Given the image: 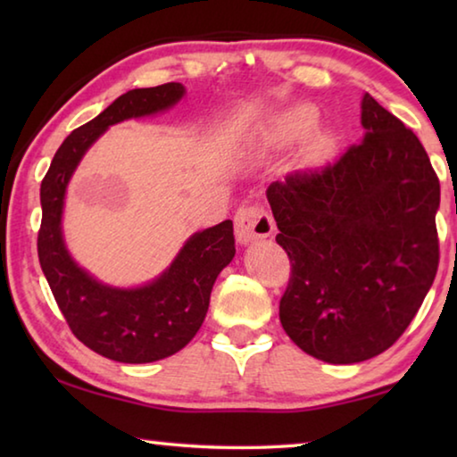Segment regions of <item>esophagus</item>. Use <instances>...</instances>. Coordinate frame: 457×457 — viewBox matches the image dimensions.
I'll use <instances>...</instances> for the list:
<instances>
[{
  "mask_svg": "<svg viewBox=\"0 0 457 457\" xmlns=\"http://www.w3.org/2000/svg\"><path fill=\"white\" fill-rule=\"evenodd\" d=\"M236 237L239 244L253 242V239L268 237L274 231V220L266 207L250 204L242 205L236 212Z\"/></svg>",
  "mask_w": 457,
  "mask_h": 457,
  "instance_id": "obj_1",
  "label": "esophagus"
}]
</instances>
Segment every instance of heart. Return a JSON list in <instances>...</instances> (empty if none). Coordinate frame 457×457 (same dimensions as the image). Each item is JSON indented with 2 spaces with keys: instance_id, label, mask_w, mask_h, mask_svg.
Instances as JSON below:
<instances>
[{
  "instance_id": "1",
  "label": "heart",
  "mask_w": 457,
  "mask_h": 457,
  "mask_svg": "<svg viewBox=\"0 0 457 457\" xmlns=\"http://www.w3.org/2000/svg\"><path fill=\"white\" fill-rule=\"evenodd\" d=\"M314 119H316V114H314V111H312L311 106L294 108V111H290L288 114H286V117L280 122L282 135L288 137V138H296L300 135H304V133H308V130L312 129ZM319 143L324 145V138H320Z\"/></svg>"
}]
</instances>
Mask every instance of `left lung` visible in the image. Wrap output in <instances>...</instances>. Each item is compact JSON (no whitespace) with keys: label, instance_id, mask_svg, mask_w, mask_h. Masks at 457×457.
Wrapping results in <instances>:
<instances>
[{"label":"left lung","instance_id":"obj_1","mask_svg":"<svg viewBox=\"0 0 457 457\" xmlns=\"http://www.w3.org/2000/svg\"><path fill=\"white\" fill-rule=\"evenodd\" d=\"M365 137L268 187L290 260L280 322L312 357L351 365L403 335L439 266V179L420 138L365 95Z\"/></svg>","mask_w":457,"mask_h":457}]
</instances>
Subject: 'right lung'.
Returning <instances> with one entry per match:
<instances>
[{"label":"right lung","mask_w":457,"mask_h":457,"mask_svg":"<svg viewBox=\"0 0 457 457\" xmlns=\"http://www.w3.org/2000/svg\"><path fill=\"white\" fill-rule=\"evenodd\" d=\"M183 92L179 82L129 90L66 137L42 179L37 231L42 272L72 335L90 351L119 362L141 365L171 357L197 335L215 278L236 253L234 223L226 220L193 236L159 280L137 290H117L92 280L68 256L60 231L64 191L82 154L108 127L165 111Z\"/></svg>","instance_id":"obj_1"}]
</instances>
